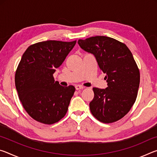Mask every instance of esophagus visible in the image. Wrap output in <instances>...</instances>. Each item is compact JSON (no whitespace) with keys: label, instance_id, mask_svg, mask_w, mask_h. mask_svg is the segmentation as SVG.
I'll use <instances>...</instances> for the list:
<instances>
[{"label":"esophagus","instance_id":"obj_1","mask_svg":"<svg viewBox=\"0 0 157 157\" xmlns=\"http://www.w3.org/2000/svg\"><path fill=\"white\" fill-rule=\"evenodd\" d=\"M84 87L83 86H82V85H75V89L76 90H79V89H83Z\"/></svg>","mask_w":157,"mask_h":157}]
</instances>
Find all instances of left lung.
I'll list each match as a JSON object with an SVG mask.
<instances>
[{"label":"left lung","instance_id":"left-lung-1","mask_svg":"<svg viewBox=\"0 0 157 157\" xmlns=\"http://www.w3.org/2000/svg\"><path fill=\"white\" fill-rule=\"evenodd\" d=\"M78 43L94 55L100 70L106 74L107 88H93L91 113L104 123L119 121L134 104L139 87V69L131 51L124 44L105 36L79 39Z\"/></svg>","mask_w":157,"mask_h":157}]
</instances>
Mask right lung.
<instances>
[{"instance_id":"1","label":"right lung","mask_w":157,"mask_h":157,"mask_svg":"<svg viewBox=\"0 0 157 157\" xmlns=\"http://www.w3.org/2000/svg\"><path fill=\"white\" fill-rule=\"evenodd\" d=\"M76 44L48 40L30 45L18 63L15 86L23 108L34 120L46 124L65 116L75 88L62 86L53 74Z\"/></svg>"}]
</instances>
